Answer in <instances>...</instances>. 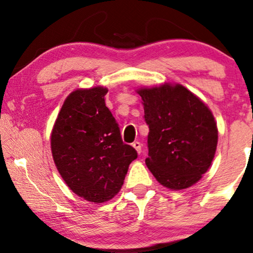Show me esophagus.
I'll return each instance as SVG.
<instances>
[{"label": "esophagus", "instance_id": "esophagus-1", "mask_svg": "<svg viewBox=\"0 0 253 253\" xmlns=\"http://www.w3.org/2000/svg\"><path fill=\"white\" fill-rule=\"evenodd\" d=\"M132 146L134 147V150H136L138 153L142 152V144H140L139 142H133Z\"/></svg>", "mask_w": 253, "mask_h": 253}]
</instances>
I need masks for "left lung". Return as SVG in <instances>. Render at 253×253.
Wrapping results in <instances>:
<instances>
[{
  "instance_id": "obj_1",
  "label": "left lung",
  "mask_w": 253,
  "mask_h": 253,
  "mask_svg": "<svg viewBox=\"0 0 253 253\" xmlns=\"http://www.w3.org/2000/svg\"><path fill=\"white\" fill-rule=\"evenodd\" d=\"M137 91L150 129L146 166L167 188H188L202 178L214 159L218 131L211 111L181 84H165Z\"/></svg>"
}]
</instances>
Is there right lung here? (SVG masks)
I'll return each mask as SVG.
<instances>
[{
    "label": "right lung",
    "instance_id": "right-lung-1",
    "mask_svg": "<svg viewBox=\"0 0 253 253\" xmlns=\"http://www.w3.org/2000/svg\"><path fill=\"white\" fill-rule=\"evenodd\" d=\"M107 93L103 87L71 93L51 134L52 156L61 178L75 194L95 203L109 201L120 192L137 158L106 107Z\"/></svg>",
    "mask_w": 253,
    "mask_h": 253
}]
</instances>
